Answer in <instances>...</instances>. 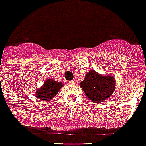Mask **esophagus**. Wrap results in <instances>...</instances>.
<instances>
[{"instance_id":"1","label":"esophagus","mask_w":146,"mask_h":146,"mask_svg":"<svg viewBox=\"0 0 146 146\" xmlns=\"http://www.w3.org/2000/svg\"><path fill=\"white\" fill-rule=\"evenodd\" d=\"M70 83H71V84H75V83H76V80L73 79L72 81H71V82H70Z\"/></svg>"}]
</instances>
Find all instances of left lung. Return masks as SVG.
Segmentation results:
<instances>
[{
  "label": "left lung",
  "instance_id": "left-lung-1",
  "mask_svg": "<svg viewBox=\"0 0 146 146\" xmlns=\"http://www.w3.org/2000/svg\"><path fill=\"white\" fill-rule=\"evenodd\" d=\"M80 86L91 100L96 103L108 99L114 92L115 82L111 76H102L94 71L87 73Z\"/></svg>",
  "mask_w": 146,
  "mask_h": 146
}]
</instances>
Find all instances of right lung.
<instances>
[{"instance_id": "obj_1", "label": "right lung", "mask_w": 146, "mask_h": 146, "mask_svg": "<svg viewBox=\"0 0 146 146\" xmlns=\"http://www.w3.org/2000/svg\"><path fill=\"white\" fill-rule=\"evenodd\" d=\"M62 85L61 82H56L51 78L47 80L43 86L36 91V97L45 102L51 100L58 92Z\"/></svg>"}]
</instances>
